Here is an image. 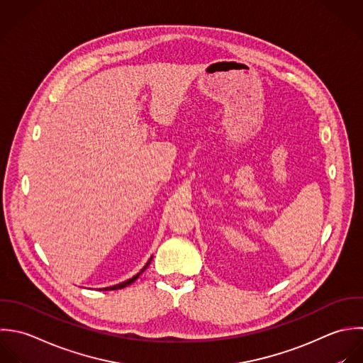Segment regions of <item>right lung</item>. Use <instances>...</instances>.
I'll return each instance as SVG.
<instances>
[{
  "instance_id": "right-lung-1",
  "label": "right lung",
  "mask_w": 363,
  "mask_h": 363,
  "mask_svg": "<svg viewBox=\"0 0 363 363\" xmlns=\"http://www.w3.org/2000/svg\"><path fill=\"white\" fill-rule=\"evenodd\" d=\"M151 260H152V256H151V259L147 262V264L140 270V273H137L134 277H131V279H128V280H125V281H123V283H120V284H116V286H110V287H106V289H100V291L103 290V291H111V290H118V289H124V287H127V286H130L131 283H134L138 277H140V274L148 267V264L151 263Z\"/></svg>"
}]
</instances>
